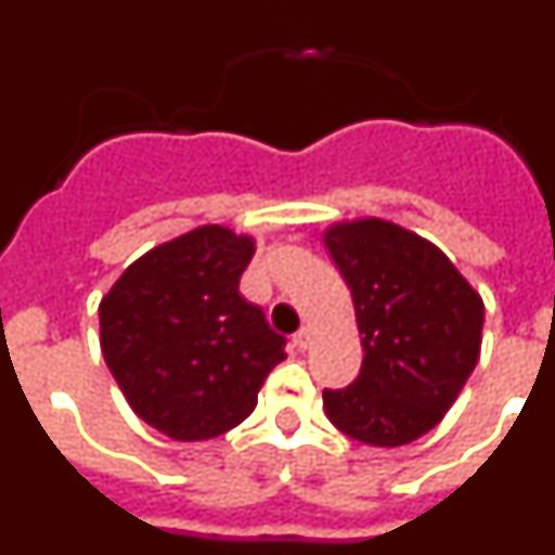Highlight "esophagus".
Instances as JSON below:
<instances>
[{"label": "esophagus", "instance_id": "esophagus-1", "mask_svg": "<svg viewBox=\"0 0 555 555\" xmlns=\"http://www.w3.org/2000/svg\"><path fill=\"white\" fill-rule=\"evenodd\" d=\"M294 345L300 347V350H308V345H311V327H300V331L294 333Z\"/></svg>", "mask_w": 555, "mask_h": 555}]
</instances>
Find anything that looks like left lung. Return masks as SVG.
Masks as SVG:
<instances>
[{
  "mask_svg": "<svg viewBox=\"0 0 555 555\" xmlns=\"http://www.w3.org/2000/svg\"><path fill=\"white\" fill-rule=\"evenodd\" d=\"M325 247L350 286L364 347L347 389H325V414L372 448H400L442 423L480 352L483 302L448 255L384 219L338 222Z\"/></svg>",
  "mask_w": 555,
  "mask_h": 555,
  "instance_id": "1",
  "label": "left lung"
}]
</instances>
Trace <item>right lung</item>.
I'll return each instance as SVG.
<instances>
[{
  "label": "right lung",
  "instance_id": "right-lung-1",
  "mask_svg": "<svg viewBox=\"0 0 555 555\" xmlns=\"http://www.w3.org/2000/svg\"><path fill=\"white\" fill-rule=\"evenodd\" d=\"M249 235L205 224L141 255L100 302V345L127 403L178 442L253 414L286 338L238 292Z\"/></svg>",
  "mask_w": 555,
  "mask_h": 555
}]
</instances>
